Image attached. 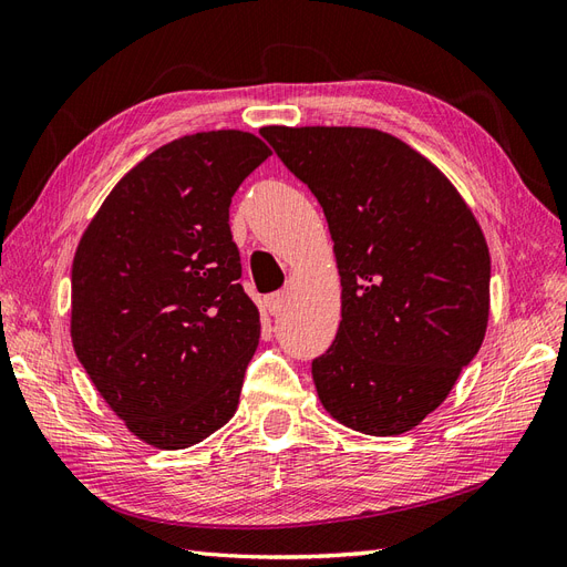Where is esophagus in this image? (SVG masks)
Here are the masks:
<instances>
[{
  "instance_id": "1",
  "label": "esophagus",
  "mask_w": 567,
  "mask_h": 567,
  "mask_svg": "<svg viewBox=\"0 0 567 567\" xmlns=\"http://www.w3.org/2000/svg\"><path fill=\"white\" fill-rule=\"evenodd\" d=\"M265 307H267L269 315H279V312L284 310V307H286V293H284V290H279V293L267 296Z\"/></svg>"
}]
</instances>
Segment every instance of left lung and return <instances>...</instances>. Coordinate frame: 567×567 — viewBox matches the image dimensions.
Returning <instances> with one entry per match:
<instances>
[{
    "label": "left lung",
    "mask_w": 567,
    "mask_h": 567,
    "mask_svg": "<svg viewBox=\"0 0 567 567\" xmlns=\"http://www.w3.org/2000/svg\"><path fill=\"white\" fill-rule=\"evenodd\" d=\"M319 200L342 286L336 340L312 359L326 411L352 431L400 435L454 388L483 346L489 250L440 169L367 127H262Z\"/></svg>",
    "instance_id": "1"
}]
</instances>
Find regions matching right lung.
Instances as JSON below:
<instances>
[{"label": "right lung", "instance_id": "obj_1", "mask_svg": "<svg viewBox=\"0 0 567 567\" xmlns=\"http://www.w3.org/2000/svg\"><path fill=\"white\" fill-rule=\"evenodd\" d=\"M269 153L238 130L182 136L132 167L80 238L75 354L153 447H192L238 406L260 315L238 284L229 205Z\"/></svg>", "mask_w": 567, "mask_h": 567}]
</instances>
